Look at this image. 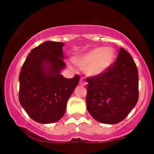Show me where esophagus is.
<instances>
[{"mask_svg": "<svg viewBox=\"0 0 154 154\" xmlns=\"http://www.w3.org/2000/svg\"><path fill=\"white\" fill-rule=\"evenodd\" d=\"M79 85H86V82H85V81L84 80V79H82V78L80 79Z\"/></svg>", "mask_w": 154, "mask_h": 154, "instance_id": "34e87169", "label": "esophagus"}]
</instances>
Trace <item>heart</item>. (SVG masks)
Returning a JSON list of instances; mask_svg holds the SVG:
<instances>
[{
	"mask_svg": "<svg viewBox=\"0 0 154 154\" xmlns=\"http://www.w3.org/2000/svg\"><path fill=\"white\" fill-rule=\"evenodd\" d=\"M114 51L111 48H96L75 59V63L87 75L97 76L105 72L114 60ZM73 69L72 65H69Z\"/></svg>",
	"mask_w": 154,
	"mask_h": 154,
	"instance_id": "b5f03b06",
	"label": "heart"
}]
</instances>
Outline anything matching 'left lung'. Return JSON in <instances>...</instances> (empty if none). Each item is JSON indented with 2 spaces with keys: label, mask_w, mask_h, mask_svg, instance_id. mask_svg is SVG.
<instances>
[{
  "label": "left lung",
  "mask_w": 154,
  "mask_h": 154,
  "mask_svg": "<svg viewBox=\"0 0 154 154\" xmlns=\"http://www.w3.org/2000/svg\"><path fill=\"white\" fill-rule=\"evenodd\" d=\"M86 81L87 109L98 122L119 123L138 102V69L130 53L122 48L105 72L88 77Z\"/></svg>",
  "instance_id": "8db88e82"
}]
</instances>
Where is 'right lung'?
Returning a JSON list of instances; mask_svg holds the SVG:
<instances>
[{"label":"right lung","mask_w":154,"mask_h":154,"mask_svg":"<svg viewBox=\"0 0 154 154\" xmlns=\"http://www.w3.org/2000/svg\"><path fill=\"white\" fill-rule=\"evenodd\" d=\"M62 42H45L31 50L19 75V102L28 115L40 123H55L65 112L67 101L80 77L66 79Z\"/></svg>","instance_id":"right-lung-1"}]
</instances>
